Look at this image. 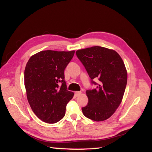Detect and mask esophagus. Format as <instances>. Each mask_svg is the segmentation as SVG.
Segmentation results:
<instances>
[{"label": "esophagus", "mask_w": 152, "mask_h": 152, "mask_svg": "<svg viewBox=\"0 0 152 152\" xmlns=\"http://www.w3.org/2000/svg\"><path fill=\"white\" fill-rule=\"evenodd\" d=\"M81 94H82V92H80V91H76L75 92V96H78Z\"/></svg>", "instance_id": "obj_1"}]
</instances>
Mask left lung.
I'll use <instances>...</instances> for the list:
<instances>
[{
	"label": "left lung",
	"instance_id": "8db88e82",
	"mask_svg": "<svg viewBox=\"0 0 152 152\" xmlns=\"http://www.w3.org/2000/svg\"><path fill=\"white\" fill-rule=\"evenodd\" d=\"M76 53L91 79L99 80L97 88L86 91L89 101L82 108L83 114L93 121H104L114 114L124 95L127 72L124 61L115 50L101 46L78 50Z\"/></svg>",
	"mask_w": 152,
	"mask_h": 152
}]
</instances>
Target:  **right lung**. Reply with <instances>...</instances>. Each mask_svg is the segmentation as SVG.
<instances>
[{
    "label": "right lung",
    "instance_id": "1",
    "mask_svg": "<svg viewBox=\"0 0 152 152\" xmlns=\"http://www.w3.org/2000/svg\"><path fill=\"white\" fill-rule=\"evenodd\" d=\"M75 51L45 50L32 56L25 66L24 82L32 110L48 124L65 115L66 106L74 93L67 90L64 71Z\"/></svg>",
    "mask_w": 152,
    "mask_h": 152
}]
</instances>
